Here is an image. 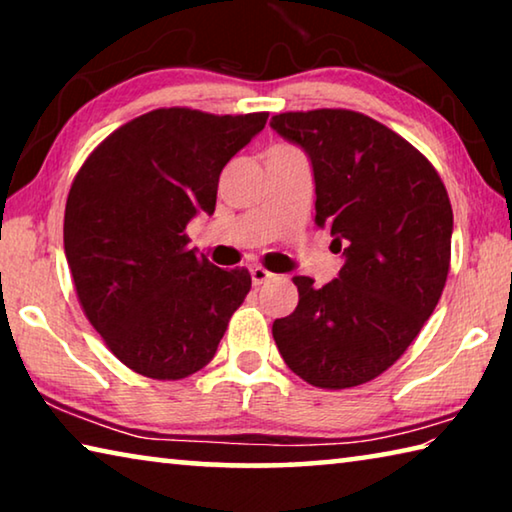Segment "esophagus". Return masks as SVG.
I'll return each instance as SVG.
<instances>
[{
  "instance_id": "esophagus-1",
  "label": "esophagus",
  "mask_w": 512,
  "mask_h": 512,
  "mask_svg": "<svg viewBox=\"0 0 512 512\" xmlns=\"http://www.w3.org/2000/svg\"><path fill=\"white\" fill-rule=\"evenodd\" d=\"M250 277H253L255 287H262V284H266L268 280H273L275 275L271 271H266V268H262V266H253L250 268Z\"/></svg>"
}]
</instances>
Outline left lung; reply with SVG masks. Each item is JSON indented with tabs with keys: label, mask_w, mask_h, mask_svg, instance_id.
I'll list each match as a JSON object with an SVG mask.
<instances>
[{
	"label": "left lung",
	"mask_w": 512,
	"mask_h": 512,
	"mask_svg": "<svg viewBox=\"0 0 512 512\" xmlns=\"http://www.w3.org/2000/svg\"><path fill=\"white\" fill-rule=\"evenodd\" d=\"M271 128L309 155L316 225L345 259L320 289L293 277L300 300L273 323L275 345L311 386L366 384L402 357L443 296L454 228L447 189L415 146L361 112H280Z\"/></svg>",
	"instance_id": "1"
}]
</instances>
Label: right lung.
Segmentation results:
<instances>
[{
  "mask_svg": "<svg viewBox=\"0 0 512 512\" xmlns=\"http://www.w3.org/2000/svg\"><path fill=\"white\" fill-rule=\"evenodd\" d=\"M266 119L158 108L110 133L76 173L63 228L76 296L110 352L144 377L207 366L248 296V268L198 257L185 228L214 214L223 167Z\"/></svg>",
  "mask_w": 512,
  "mask_h": 512,
  "instance_id": "right-lung-1",
  "label": "right lung"
}]
</instances>
